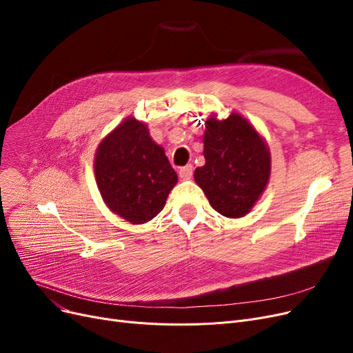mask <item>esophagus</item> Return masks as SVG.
Masks as SVG:
<instances>
[{
	"label": "esophagus",
	"instance_id": "1",
	"mask_svg": "<svg viewBox=\"0 0 353 353\" xmlns=\"http://www.w3.org/2000/svg\"><path fill=\"white\" fill-rule=\"evenodd\" d=\"M179 174H180V177H181V179H184V180L190 179V177H192V174H193V165H192V164H188V165H183V167H180Z\"/></svg>",
	"mask_w": 353,
	"mask_h": 353
}]
</instances>
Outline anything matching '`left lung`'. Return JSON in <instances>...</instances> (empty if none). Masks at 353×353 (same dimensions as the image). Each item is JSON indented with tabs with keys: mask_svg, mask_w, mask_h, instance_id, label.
<instances>
[{
	"mask_svg": "<svg viewBox=\"0 0 353 353\" xmlns=\"http://www.w3.org/2000/svg\"><path fill=\"white\" fill-rule=\"evenodd\" d=\"M205 165L194 170V181L220 214L239 219L262 196L270 177L269 147L256 128L240 114L206 121Z\"/></svg>",
	"mask_w": 353,
	"mask_h": 353,
	"instance_id": "8db88e82",
	"label": "left lung"
}]
</instances>
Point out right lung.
Segmentation results:
<instances>
[{
	"mask_svg": "<svg viewBox=\"0 0 353 353\" xmlns=\"http://www.w3.org/2000/svg\"><path fill=\"white\" fill-rule=\"evenodd\" d=\"M94 173L107 208L133 225L156 217L177 183L163 147L134 117L125 119L101 140Z\"/></svg>",
	"mask_w": 353,
	"mask_h": 353,
	"instance_id": "add662e5",
	"label": "right lung"
}]
</instances>
